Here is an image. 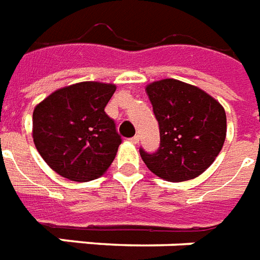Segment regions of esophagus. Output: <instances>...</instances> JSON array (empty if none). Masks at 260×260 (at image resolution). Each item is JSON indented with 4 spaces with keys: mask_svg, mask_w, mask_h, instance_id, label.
Listing matches in <instances>:
<instances>
[{
    "mask_svg": "<svg viewBox=\"0 0 260 260\" xmlns=\"http://www.w3.org/2000/svg\"><path fill=\"white\" fill-rule=\"evenodd\" d=\"M139 140H140V138H139V135H136V136H134V138L131 139V142H132V143H134V144H138Z\"/></svg>",
    "mask_w": 260,
    "mask_h": 260,
    "instance_id": "esophagus-1",
    "label": "esophagus"
}]
</instances>
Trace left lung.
Listing matches in <instances>:
<instances>
[{"label": "left lung", "instance_id": "left-lung-1", "mask_svg": "<svg viewBox=\"0 0 260 260\" xmlns=\"http://www.w3.org/2000/svg\"><path fill=\"white\" fill-rule=\"evenodd\" d=\"M146 92L159 125L161 144L140 156L148 169L166 181H187L209 168L226 138L222 105L199 87L176 79L150 83Z\"/></svg>", "mask_w": 260, "mask_h": 260}]
</instances>
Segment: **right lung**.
<instances>
[{"mask_svg":"<svg viewBox=\"0 0 260 260\" xmlns=\"http://www.w3.org/2000/svg\"><path fill=\"white\" fill-rule=\"evenodd\" d=\"M114 91L110 83H76L55 90L35 106L34 143L55 173L84 183L112 165L121 138L105 108Z\"/></svg>","mask_w":260,"mask_h":260,"instance_id":"add662e5","label":"right lung"}]
</instances>
